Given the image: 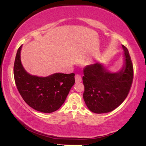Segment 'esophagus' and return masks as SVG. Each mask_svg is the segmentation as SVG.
I'll return each instance as SVG.
<instances>
[{
  "label": "esophagus",
  "mask_w": 146,
  "mask_h": 146,
  "mask_svg": "<svg viewBox=\"0 0 146 146\" xmlns=\"http://www.w3.org/2000/svg\"><path fill=\"white\" fill-rule=\"evenodd\" d=\"M75 81L76 83H80L82 81V76L80 75H75Z\"/></svg>",
  "instance_id": "1"
}]
</instances>
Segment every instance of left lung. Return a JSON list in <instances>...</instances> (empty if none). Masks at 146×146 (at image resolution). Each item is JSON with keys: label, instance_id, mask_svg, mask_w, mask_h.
<instances>
[{"label": "left lung", "instance_id": "obj_1", "mask_svg": "<svg viewBox=\"0 0 146 146\" xmlns=\"http://www.w3.org/2000/svg\"><path fill=\"white\" fill-rule=\"evenodd\" d=\"M122 46L123 65L118 72H110L100 63L87 65L83 70V99L92 112H110L119 107L129 94L134 75L133 65L127 48Z\"/></svg>", "mask_w": 146, "mask_h": 146}]
</instances>
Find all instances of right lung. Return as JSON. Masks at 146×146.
I'll return each instance as SVG.
<instances>
[{
  "label": "right lung",
  "mask_w": 146,
  "mask_h": 146,
  "mask_svg": "<svg viewBox=\"0 0 146 146\" xmlns=\"http://www.w3.org/2000/svg\"><path fill=\"white\" fill-rule=\"evenodd\" d=\"M23 45L19 48L14 65L17 88L29 107L43 113H51L64 104L75 84V74L56 73L46 77L31 75L24 69L21 60Z\"/></svg>",
  "instance_id": "right-lung-1"
}]
</instances>
